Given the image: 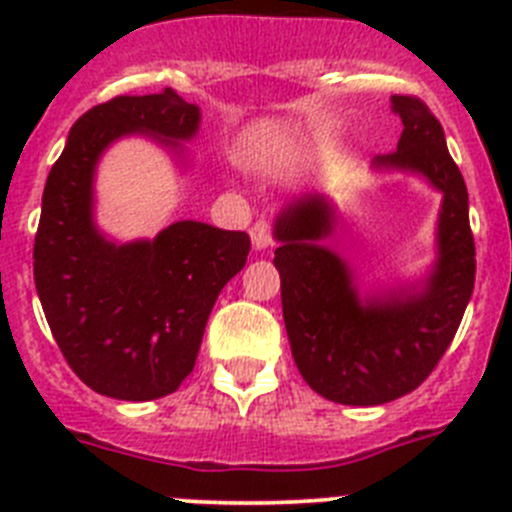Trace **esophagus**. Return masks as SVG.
Listing matches in <instances>:
<instances>
[{
    "label": "esophagus",
    "mask_w": 512,
    "mask_h": 512,
    "mask_svg": "<svg viewBox=\"0 0 512 512\" xmlns=\"http://www.w3.org/2000/svg\"><path fill=\"white\" fill-rule=\"evenodd\" d=\"M248 233H251V241H253V248H256V251H266V248L274 243V228H271V223L269 220H264V217H261V220H256Z\"/></svg>",
    "instance_id": "obj_1"
}]
</instances>
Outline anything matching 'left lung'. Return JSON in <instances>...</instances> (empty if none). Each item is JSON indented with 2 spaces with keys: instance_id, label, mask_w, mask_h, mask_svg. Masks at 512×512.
<instances>
[{
  "instance_id": "obj_1",
  "label": "left lung",
  "mask_w": 512,
  "mask_h": 512,
  "mask_svg": "<svg viewBox=\"0 0 512 512\" xmlns=\"http://www.w3.org/2000/svg\"><path fill=\"white\" fill-rule=\"evenodd\" d=\"M392 107L405 128L397 151L374 164L418 171L443 192L441 259L420 295L359 300L348 266L320 246L336 215L318 194L292 202L277 220L274 266L292 356L312 390L341 405H382L420 387L454 341L474 289L469 194L441 122L410 94H395Z\"/></svg>"
}]
</instances>
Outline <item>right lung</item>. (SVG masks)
Segmentation results:
<instances>
[{"mask_svg": "<svg viewBox=\"0 0 512 512\" xmlns=\"http://www.w3.org/2000/svg\"><path fill=\"white\" fill-rule=\"evenodd\" d=\"M197 125L200 110L171 89L120 94L74 122L45 182L35 289L66 364L99 395H171L194 369L220 289L248 259L241 230L182 220L156 241L115 246L92 225L94 164L112 140L140 130L176 146Z\"/></svg>", "mask_w": 512, "mask_h": 512, "instance_id": "add662e5", "label": "right lung"}]
</instances>
